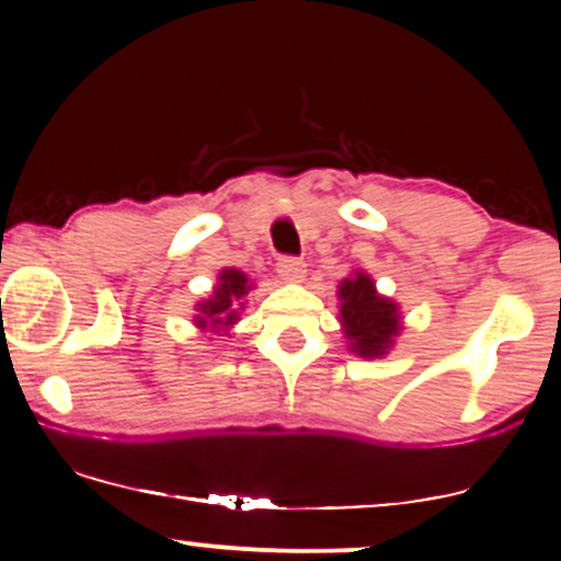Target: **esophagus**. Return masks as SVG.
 <instances>
[{
    "label": "esophagus",
    "mask_w": 561,
    "mask_h": 561,
    "mask_svg": "<svg viewBox=\"0 0 561 561\" xmlns=\"http://www.w3.org/2000/svg\"><path fill=\"white\" fill-rule=\"evenodd\" d=\"M276 272H279L285 282H300L306 276V263L300 259H282L276 263Z\"/></svg>",
    "instance_id": "34e87169"
}]
</instances>
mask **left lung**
<instances>
[{
  "label": "left lung",
  "instance_id": "left-lung-1",
  "mask_svg": "<svg viewBox=\"0 0 561 561\" xmlns=\"http://www.w3.org/2000/svg\"><path fill=\"white\" fill-rule=\"evenodd\" d=\"M337 298L347 347L362 358H382L401 332L398 302L379 295L375 279L364 272L340 282Z\"/></svg>",
  "mask_w": 561,
  "mask_h": 561
}]
</instances>
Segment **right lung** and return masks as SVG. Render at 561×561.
<instances>
[{"instance_id": "right-lung-1", "label": "right lung", "mask_w": 561, "mask_h": 561, "mask_svg": "<svg viewBox=\"0 0 561 561\" xmlns=\"http://www.w3.org/2000/svg\"><path fill=\"white\" fill-rule=\"evenodd\" d=\"M248 274L240 268H224L218 274V285L214 287V295L208 300L197 302V330H229L240 319V308L244 306L242 298L250 293Z\"/></svg>"}]
</instances>
